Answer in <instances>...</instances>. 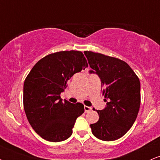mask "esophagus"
Listing matches in <instances>:
<instances>
[{"mask_svg":"<svg viewBox=\"0 0 160 160\" xmlns=\"http://www.w3.org/2000/svg\"><path fill=\"white\" fill-rule=\"evenodd\" d=\"M92 109V108L91 107H88V106H84V110H85L86 113H88V112L91 111Z\"/></svg>","mask_w":160,"mask_h":160,"instance_id":"34e87169","label":"esophagus"}]
</instances>
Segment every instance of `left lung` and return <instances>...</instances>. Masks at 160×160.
I'll use <instances>...</instances> for the list:
<instances>
[{"label": "left lung", "mask_w": 160, "mask_h": 160, "mask_svg": "<svg viewBox=\"0 0 160 160\" xmlns=\"http://www.w3.org/2000/svg\"><path fill=\"white\" fill-rule=\"evenodd\" d=\"M84 54L101 79L104 101L107 102L104 110L97 111L99 120L90 125L92 132L102 141L117 140L136 120L141 104L139 78L120 58L92 51H85Z\"/></svg>", "instance_id": "8db88e82"}]
</instances>
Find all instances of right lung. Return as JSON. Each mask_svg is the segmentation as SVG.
Segmentation results:
<instances>
[{
	"instance_id": "obj_1",
	"label": "right lung",
	"mask_w": 160,
	"mask_h": 160,
	"mask_svg": "<svg viewBox=\"0 0 160 160\" xmlns=\"http://www.w3.org/2000/svg\"><path fill=\"white\" fill-rule=\"evenodd\" d=\"M87 67L82 52L61 51L39 60L25 78L24 110L33 129L45 140L58 142L72 135L76 119L84 113V105L62 102L60 94L69 79Z\"/></svg>"
}]
</instances>
